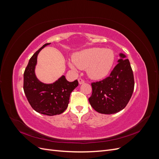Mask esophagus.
<instances>
[{"label":"esophagus","mask_w":159,"mask_h":159,"mask_svg":"<svg viewBox=\"0 0 159 159\" xmlns=\"http://www.w3.org/2000/svg\"><path fill=\"white\" fill-rule=\"evenodd\" d=\"M78 82H79V84L81 85V84H84L85 83V81H84L83 79L79 78V79H78Z\"/></svg>","instance_id":"1"}]
</instances>
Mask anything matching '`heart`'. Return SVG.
Segmentation results:
<instances>
[{
  "mask_svg": "<svg viewBox=\"0 0 159 159\" xmlns=\"http://www.w3.org/2000/svg\"><path fill=\"white\" fill-rule=\"evenodd\" d=\"M115 60L113 50L103 48H91L80 51L73 56V61L68 62L70 68H87L89 78L100 80L105 78L111 69Z\"/></svg>",
  "mask_w": 159,
  "mask_h": 159,
  "instance_id": "heart-1",
  "label": "heart"
}]
</instances>
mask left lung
Instances as JSON below:
<instances>
[{"label": "left lung", "instance_id": "obj_1", "mask_svg": "<svg viewBox=\"0 0 159 159\" xmlns=\"http://www.w3.org/2000/svg\"><path fill=\"white\" fill-rule=\"evenodd\" d=\"M119 57L118 64L109 77L91 84L92 94L89 102L99 113L119 112L125 107L132 96L134 83L131 64L123 53H120Z\"/></svg>", "mask_w": 159, "mask_h": 159}]
</instances>
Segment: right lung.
<instances>
[{"instance_id": "right-lung-1", "label": "right lung", "mask_w": 159, "mask_h": 159, "mask_svg": "<svg viewBox=\"0 0 159 159\" xmlns=\"http://www.w3.org/2000/svg\"><path fill=\"white\" fill-rule=\"evenodd\" d=\"M50 44L43 45L29 60L24 73V91L28 102L36 112L53 116L62 113L68 107L70 94L78 87V81L76 80L70 82L64 75L52 84H44L37 78L35 69L38 55Z\"/></svg>"}]
</instances>
